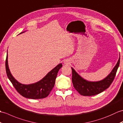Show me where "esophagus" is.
Instances as JSON below:
<instances>
[{
    "label": "esophagus",
    "mask_w": 123,
    "mask_h": 123,
    "mask_svg": "<svg viewBox=\"0 0 123 123\" xmlns=\"http://www.w3.org/2000/svg\"><path fill=\"white\" fill-rule=\"evenodd\" d=\"M64 63L65 64H69V62H68L67 61H65V62H64Z\"/></svg>",
    "instance_id": "esophagus-1"
}]
</instances>
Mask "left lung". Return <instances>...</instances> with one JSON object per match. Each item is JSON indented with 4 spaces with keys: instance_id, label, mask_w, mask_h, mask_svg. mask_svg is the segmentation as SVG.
<instances>
[{
    "instance_id": "1",
    "label": "left lung",
    "mask_w": 123,
    "mask_h": 123,
    "mask_svg": "<svg viewBox=\"0 0 123 123\" xmlns=\"http://www.w3.org/2000/svg\"><path fill=\"white\" fill-rule=\"evenodd\" d=\"M120 57L115 66L107 77L97 81H90L81 77L72 67V82L75 89L83 96H94L104 91L110 86L115 77L119 67Z\"/></svg>"
}]
</instances>
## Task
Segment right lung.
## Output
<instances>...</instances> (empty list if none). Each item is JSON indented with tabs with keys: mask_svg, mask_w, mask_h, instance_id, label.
I'll return each instance as SVG.
<instances>
[{
	"mask_svg": "<svg viewBox=\"0 0 123 123\" xmlns=\"http://www.w3.org/2000/svg\"><path fill=\"white\" fill-rule=\"evenodd\" d=\"M62 66V63L59 64L40 80L34 84L25 85L18 82L11 74L8 64V55L6 60V73L9 80L21 96L29 99H41L47 97L55 85L57 73Z\"/></svg>",
	"mask_w": 123,
	"mask_h": 123,
	"instance_id": "obj_1",
	"label": "right lung"
}]
</instances>
